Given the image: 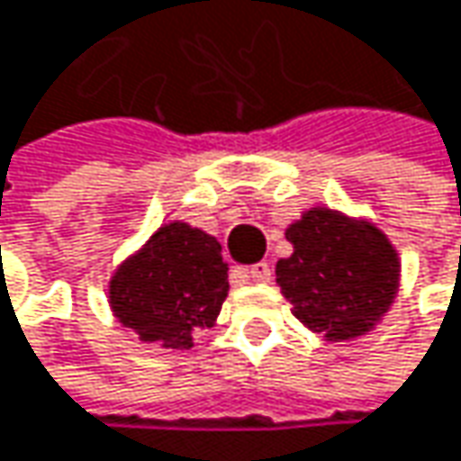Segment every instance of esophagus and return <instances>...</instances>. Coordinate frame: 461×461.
I'll list each match as a JSON object with an SVG mask.
<instances>
[{"label": "esophagus", "mask_w": 461, "mask_h": 461, "mask_svg": "<svg viewBox=\"0 0 461 461\" xmlns=\"http://www.w3.org/2000/svg\"><path fill=\"white\" fill-rule=\"evenodd\" d=\"M248 276H250L256 285H267V282L272 279V267H269V264H256V267L248 269Z\"/></svg>", "instance_id": "obj_1"}]
</instances>
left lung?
<instances>
[{
	"label": "left lung",
	"instance_id": "8db88e82",
	"mask_svg": "<svg viewBox=\"0 0 461 461\" xmlns=\"http://www.w3.org/2000/svg\"><path fill=\"white\" fill-rule=\"evenodd\" d=\"M285 237L293 253L276 261V285L303 327L327 343H351L391 312L401 258L375 221L314 205L285 230Z\"/></svg>",
	"mask_w": 461,
	"mask_h": 461
}]
</instances>
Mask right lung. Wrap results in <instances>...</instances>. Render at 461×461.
<instances>
[{"instance_id":"right-lung-1","label":"right lung","mask_w":461,"mask_h":461,"mask_svg":"<svg viewBox=\"0 0 461 461\" xmlns=\"http://www.w3.org/2000/svg\"><path fill=\"white\" fill-rule=\"evenodd\" d=\"M230 295V267L213 234L166 221L126 256L107 282L113 316L142 343L185 351L216 324Z\"/></svg>"}]
</instances>
